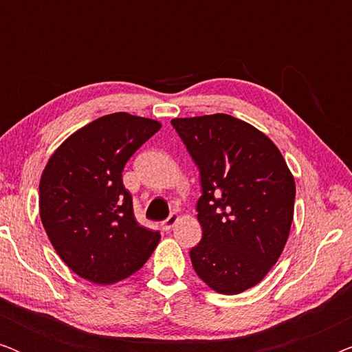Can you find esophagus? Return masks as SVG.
<instances>
[{"label": "esophagus", "instance_id": "obj_1", "mask_svg": "<svg viewBox=\"0 0 352 352\" xmlns=\"http://www.w3.org/2000/svg\"><path fill=\"white\" fill-rule=\"evenodd\" d=\"M177 221H179V216H177V214H171L170 218L163 221V223H162V228L165 229V230H171V229L175 228V226L177 224Z\"/></svg>", "mask_w": 352, "mask_h": 352}]
</instances>
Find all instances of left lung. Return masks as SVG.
<instances>
[{"instance_id":"1","label":"left lung","mask_w":352,"mask_h":352,"mask_svg":"<svg viewBox=\"0 0 352 352\" xmlns=\"http://www.w3.org/2000/svg\"><path fill=\"white\" fill-rule=\"evenodd\" d=\"M200 168L197 219L204 235L190 250L211 290L237 295L258 285L285 247L295 211V177L276 144L232 115L173 118Z\"/></svg>"}]
</instances>
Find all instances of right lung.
I'll list each match as a JSON object with an SVG mask.
<instances>
[{
  "label": "right lung",
  "instance_id": "add662e5",
  "mask_svg": "<svg viewBox=\"0 0 352 352\" xmlns=\"http://www.w3.org/2000/svg\"><path fill=\"white\" fill-rule=\"evenodd\" d=\"M162 123L126 112L104 115L70 134L40 179V218L62 261L85 280L110 285L151 258L160 234L134 218L123 168Z\"/></svg>",
  "mask_w": 352,
  "mask_h": 352
}]
</instances>
